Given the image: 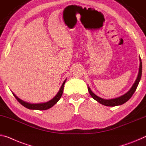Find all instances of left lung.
Returning <instances> with one entry per match:
<instances>
[{"instance_id":"8db88e82","label":"left lung","mask_w":146,"mask_h":146,"mask_svg":"<svg viewBox=\"0 0 146 146\" xmlns=\"http://www.w3.org/2000/svg\"><path fill=\"white\" fill-rule=\"evenodd\" d=\"M140 67H139V72H138V77H137V78H136L135 83H134L133 85L132 86L131 89L129 90L126 94H125L124 95H123V96L119 97V98L110 99H105L99 98V97H98V96H96V94H94L93 92H92V90H90V87L88 86V91H89L90 96L93 98V99H94L95 100H96L99 103L102 104V105H103L108 106H118V105H123V104H124L125 103H126L127 101L131 98L132 96L133 95V94L135 93V92L136 91V88H137L138 85V84H139L141 77H142V61H141L140 57Z\"/></svg>"}]
</instances>
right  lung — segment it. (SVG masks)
Listing matches in <instances>:
<instances>
[{"label": "right lung", "mask_w": 146, "mask_h": 146, "mask_svg": "<svg viewBox=\"0 0 146 146\" xmlns=\"http://www.w3.org/2000/svg\"><path fill=\"white\" fill-rule=\"evenodd\" d=\"M67 79V78H66ZM66 79L64 80L63 84L61 86V88L60 90L58 92L57 94L54 96V98H53L52 99H50V101H47V102L45 103H27L26 101H24L21 100V99L18 98L13 93V95L14 96L16 99L19 101V103H20L23 106H24L25 107H26L29 109H31V110H47L48 108H51L52 106H54L55 104H56L58 101L60 100V99L61 98L62 95L63 94V91H64V84L66 81Z\"/></svg>", "instance_id": "add662e5"}]
</instances>
